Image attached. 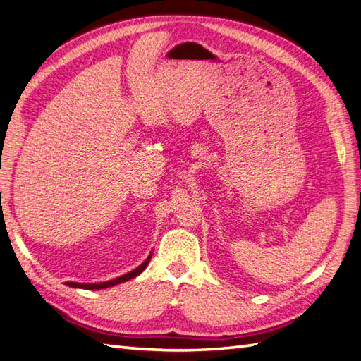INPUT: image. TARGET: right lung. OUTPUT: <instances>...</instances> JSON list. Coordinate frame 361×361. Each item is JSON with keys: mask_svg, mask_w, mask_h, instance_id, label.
Instances as JSON below:
<instances>
[{"mask_svg": "<svg viewBox=\"0 0 361 361\" xmlns=\"http://www.w3.org/2000/svg\"><path fill=\"white\" fill-rule=\"evenodd\" d=\"M149 259H150V257L146 259L145 263H142L141 266H138L137 269H133L132 272H129V274H126V275H123V276H118V279H114V280H111V281H106V283H95V284H82V283H73V281H67V286H72V288H81V289H106V288H111V286H115V284H120V283H123V281H128V280H132V279H135L137 275H140L142 271L146 269V266H147V263H149Z\"/></svg>", "mask_w": 361, "mask_h": 361, "instance_id": "right-lung-1", "label": "right lung"}]
</instances>
